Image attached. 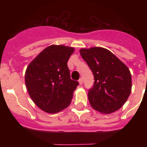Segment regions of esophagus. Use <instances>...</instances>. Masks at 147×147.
<instances>
[{
	"label": "esophagus",
	"instance_id": "esophagus-1",
	"mask_svg": "<svg viewBox=\"0 0 147 147\" xmlns=\"http://www.w3.org/2000/svg\"><path fill=\"white\" fill-rule=\"evenodd\" d=\"M79 83H80V85H82L83 84V80L82 78H80V80H79Z\"/></svg>",
	"mask_w": 147,
	"mask_h": 147
}]
</instances>
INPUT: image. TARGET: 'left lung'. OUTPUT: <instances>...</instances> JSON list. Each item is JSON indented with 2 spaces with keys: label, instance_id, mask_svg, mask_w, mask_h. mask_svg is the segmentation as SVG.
<instances>
[{
  "label": "left lung",
  "instance_id": "left-lung-1",
  "mask_svg": "<svg viewBox=\"0 0 147 147\" xmlns=\"http://www.w3.org/2000/svg\"><path fill=\"white\" fill-rule=\"evenodd\" d=\"M80 54L94 76L93 88L88 91L91 107L104 114L120 109L131 93L132 78L129 68L104 48L82 49Z\"/></svg>",
  "mask_w": 147,
  "mask_h": 147
}]
</instances>
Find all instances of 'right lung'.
Segmentation results:
<instances>
[{
	"label": "right lung",
	"instance_id": "obj_1",
	"mask_svg": "<svg viewBox=\"0 0 147 147\" xmlns=\"http://www.w3.org/2000/svg\"><path fill=\"white\" fill-rule=\"evenodd\" d=\"M74 51L72 47L51 45L30 62L25 82L30 97L39 108L57 113L70 105L79 85L71 79L67 62Z\"/></svg>",
	"mask_w": 147,
	"mask_h": 147
}]
</instances>
